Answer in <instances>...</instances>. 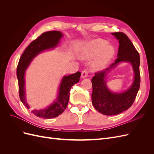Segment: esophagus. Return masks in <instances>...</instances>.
Masks as SVG:
<instances>
[{"mask_svg":"<svg viewBox=\"0 0 154 154\" xmlns=\"http://www.w3.org/2000/svg\"><path fill=\"white\" fill-rule=\"evenodd\" d=\"M87 76H88V71L87 69H84L82 72V78H85Z\"/></svg>","mask_w":154,"mask_h":154,"instance_id":"34e87169","label":"esophagus"}]
</instances>
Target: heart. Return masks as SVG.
<instances>
[{
  "instance_id": "obj_1",
  "label": "heart",
  "mask_w": 154,
  "mask_h": 154,
  "mask_svg": "<svg viewBox=\"0 0 154 154\" xmlns=\"http://www.w3.org/2000/svg\"><path fill=\"white\" fill-rule=\"evenodd\" d=\"M106 44V41L100 38L89 42L82 48L80 52L81 57L83 58H90L98 55L93 63V68L96 70L103 69L114 53L112 46Z\"/></svg>"
}]
</instances>
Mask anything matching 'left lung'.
<instances>
[{
	"label": "left lung",
	"instance_id": "left-lung-1",
	"mask_svg": "<svg viewBox=\"0 0 154 154\" xmlns=\"http://www.w3.org/2000/svg\"><path fill=\"white\" fill-rule=\"evenodd\" d=\"M119 40L118 58L110 66L95 72L92 78V103L96 110L106 116L117 115L127 110L131 106L136 99L140 87L139 64L140 57L127 35L123 32H112ZM121 61L132 63L135 73L134 81L129 90L123 93H113L106 87L105 77L109 70Z\"/></svg>",
	"mask_w": 154,
	"mask_h": 154
}]
</instances>
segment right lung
Here are the masks:
<instances>
[{"label":"right lung","instance_id":"add662e5","mask_svg":"<svg viewBox=\"0 0 154 154\" xmlns=\"http://www.w3.org/2000/svg\"><path fill=\"white\" fill-rule=\"evenodd\" d=\"M62 36L63 35L61 32L57 31L43 32L38 38L31 42L20 58L17 69L18 92L21 101L27 109H29V106L27 104L25 97L24 73L26 69L36 55L44 50L54 48L58 44L59 40ZM80 76L81 72H77L71 75L64 76L60 85L58 98L54 103L47 109L40 110H35L32 112L38 117L45 119L53 118L61 114L67 106L70 89L72 85L79 82Z\"/></svg>","mask_w":154,"mask_h":154}]
</instances>
